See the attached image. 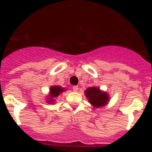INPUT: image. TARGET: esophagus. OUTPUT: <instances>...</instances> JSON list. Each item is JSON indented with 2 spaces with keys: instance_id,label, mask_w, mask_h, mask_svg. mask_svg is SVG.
Masks as SVG:
<instances>
[{
  "instance_id": "1",
  "label": "esophagus",
  "mask_w": 152,
  "mask_h": 152,
  "mask_svg": "<svg viewBox=\"0 0 152 152\" xmlns=\"http://www.w3.org/2000/svg\"><path fill=\"white\" fill-rule=\"evenodd\" d=\"M78 89H79L78 86H74L73 87V91H75V92H77V91H78Z\"/></svg>"
}]
</instances>
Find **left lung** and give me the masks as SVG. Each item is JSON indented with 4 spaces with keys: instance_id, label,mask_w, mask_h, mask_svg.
Listing matches in <instances>:
<instances>
[{
    "instance_id": "1",
    "label": "left lung",
    "mask_w": 152,
    "mask_h": 152,
    "mask_svg": "<svg viewBox=\"0 0 152 152\" xmlns=\"http://www.w3.org/2000/svg\"><path fill=\"white\" fill-rule=\"evenodd\" d=\"M84 93L89 103L96 108L105 106L110 100V96L107 93L103 92L99 88L95 87L88 88Z\"/></svg>"
}]
</instances>
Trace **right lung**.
<instances>
[{"instance_id": "add662e5", "label": "right lung", "mask_w": 152, "mask_h": 152, "mask_svg": "<svg viewBox=\"0 0 152 152\" xmlns=\"http://www.w3.org/2000/svg\"><path fill=\"white\" fill-rule=\"evenodd\" d=\"M65 91L64 88H62L60 86H52L50 88V92H49V97L48 98V103H52L54 102V99L57 97L60 94Z\"/></svg>"}]
</instances>
